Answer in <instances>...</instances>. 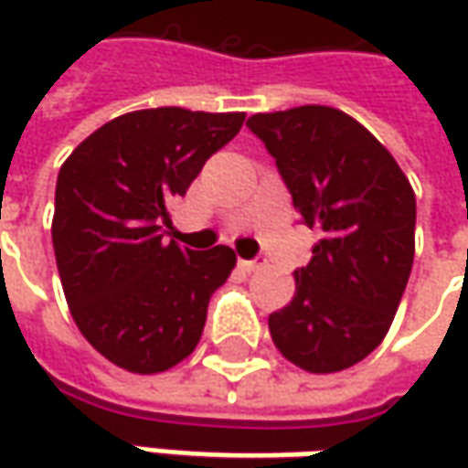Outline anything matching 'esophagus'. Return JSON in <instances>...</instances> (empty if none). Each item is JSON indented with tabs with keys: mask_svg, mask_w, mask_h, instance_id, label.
Listing matches in <instances>:
<instances>
[{
	"mask_svg": "<svg viewBox=\"0 0 468 468\" xmlns=\"http://www.w3.org/2000/svg\"><path fill=\"white\" fill-rule=\"evenodd\" d=\"M239 268H242L244 273H252V271L265 268V261H261V258H255V261H239Z\"/></svg>",
	"mask_w": 468,
	"mask_h": 468,
	"instance_id": "esophagus-1",
	"label": "esophagus"
}]
</instances>
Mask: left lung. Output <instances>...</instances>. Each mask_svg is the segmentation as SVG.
I'll return each instance as SVG.
<instances>
[{
	"instance_id": "left-lung-1",
	"label": "left lung",
	"mask_w": 468,
	"mask_h": 468,
	"mask_svg": "<svg viewBox=\"0 0 468 468\" xmlns=\"http://www.w3.org/2000/svg\"><path fill=\"white\" fill-rule=\"evenodd\" d=\"M247 127L276 158L302 221L323 239L294 271L292 302L268 317L276 349L325 375L380 346L414 262L417 200L396 158L331 106L252 114Z\"/></svg>"
}]
</instances>
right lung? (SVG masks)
<instances>
[{"instance_id":"1","label":"right lung","mask_w":468,"mask_h":468,"mask_svg":"<svg viewBox=\"0 0 468 468\" xmlns=\"http://www.w3.org/2000/svg\"><path fill=\"white\" fill-rule=\"evenodd\" d=\"M242 122V112H130L62 164L51 242L64 297L88 344L117 367L154 375L197 346L237 255L226 244L195 252L166 242L161 224Z\"/></svg>"}]
</instances>
